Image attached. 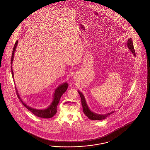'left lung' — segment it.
Here are the masks:
<instances>
[{
	"label": "left lung",
	"mask_w": 150,
	"mask_h": 150,
	"mask_svg": "<svg viewBox=\"0 0 150 150\" xmlns=\"http://www.w3.org/2000/svg\"><path fill=\"white\" fill-rule=\"evenodd\" d=\"M125 45L127 47L128 49L130 50L132 54H134V56H136V53L135 51L134 50V45H133V42L132 40V38H129L127 41V42L125 43ZM78 92L79 94L80 98H81V105L83 106V112L86 116L88 117V118H89L90 120H102L103 119H105L107 117H108L109 115L112 114L114 113L115 111H112L110 112H109L105 114H96L94 112H92L91 109L89 108L88 106L87 105L86 103V100L83 95V93L80 92L79 91H78Z\"/></svg>",
	"instance_id": "8db88e82"
}]
</instances>
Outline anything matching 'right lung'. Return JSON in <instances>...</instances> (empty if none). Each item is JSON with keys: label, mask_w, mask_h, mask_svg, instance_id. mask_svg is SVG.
<instances>
[{"label": "right lung", "mask_w": 150, "mask_h": 150, "mask_svg": "<svg viewBox=\"0 0 150 150\" xmlns=\"http://www.w3.org/2000/svg\"><path fill=\"white\" fill-rule=\"evenodd\" d=\"M18 41H16L14 46L13 47V52L12 54V57H11V71H12V77L14 79V74H13V69H12V64H13V61L14 59V52L16 50V47L18 45ZM68 87V83L67 82L63 83L62 84L60 85L59 86L57 87V88L55 89L54 91V99L51 102V104L47 108L43 109H38L33 108L32 107H29L28 105H27L25 102L23 101L22 99L20 97L19 94L18 90L16 88V92L17 96H18L19 99H20V101L22 102L23 105L25 107V108L28 109L30 112H32V113L35 115V116L41 117V118H51L52 116H54L56 113L57 112V107L58 104L59 102V100L61 99V96L65 92L67 91V88Z\"/></svg>", "instance_id": "obj_1"}]
</instances>
